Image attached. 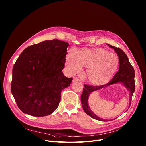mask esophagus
<instances>
[{"label": "esophagus", "instance_id": "esophagus-1", "mask_svg": "<svg viewBox=\"0 0 146 146\" xmlns=\"http://www.w3.org/2000/svg\"><path fill=\"white\" fill-rule=\"evenodd\" d=\"M80 80H79V79L78 78H76V77H75V78H74L73 79V80H72V82H79Z\"/></svg>", "mask_w": 146, "mask_h": 146}]
</instances>
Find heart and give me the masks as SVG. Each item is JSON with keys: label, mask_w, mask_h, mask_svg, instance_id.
<instances>
[{"label": "heart", "mask_w": 146, "mask_h": 146, "mask_svg": "<svg viewBox=\"0 0 146 146\" xmlns=\"http://www.w3.org/2000/svg\"><path fill=\"white\" fill-rule=\"evenodd\" d=\"M117 55L101 48L84 49L75 54L70 52L66 56V66L71 74L80 72L82 67L87 68V76L90 82L101 85L109 82L119 66Z\"/></svg>", "instance_id": "b5f03b06"}]
</instances>
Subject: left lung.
<instances>
[{
	"label": "left lung",
	"instance_id": "left-lung-1",
	"mask_svg": "<svg viewBox=\"0 0 146 146\" xmlns=\"http://www.w3.org/2000/svg\"><path fill=\"white\" fill-rule=\"evenodd\" d=\"M110 48H113L115 52L117 54L119 57V71L115 74L112 80L107 84L100 86H92L84 84V88L81 96V102L82 104V107L84 112L92 118L96 120L107 122L110 121L111 120H107V119H102L98 116H97L93 112H92L90 108L88 106V100L89 96L91 92L101 90L105 87H107L111 85H113L117 83H121L126 89L129 91V107L130 105L131 97L133 96V92L135 90V70L132 67V66L129 62L128 58L126 55L125 53L120 48H116L112 45L107 44ZM113 120V119H112Z\"/></svg>",
	"mask_w": 146,
	"mask_h": 146
}]
</instances>
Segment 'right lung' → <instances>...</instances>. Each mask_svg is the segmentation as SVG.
Segmentation results:
<instances>
[{"label": "right lung", "instance_id": "obj_1", "mask_svg": "<svg viewBox=\"0 0 146 146\" xmlns=\"http://www.w3.org/2000/svg\"><path fill=\"white\" fill-rule=\"evenodd\" d=\"M69 45L58 39L44 41L20 54L13 68L11 91L23 113L40 117L56 110L62 90L73 80L62 72Z\"/></svg>", "mask_w": 146, "mask_h": 146}]
</instances>
